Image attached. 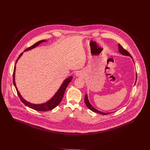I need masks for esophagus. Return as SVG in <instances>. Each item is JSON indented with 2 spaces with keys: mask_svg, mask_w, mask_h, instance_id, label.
<instances>
[{
  "mask_svg": "<svg viewBox=\"0 0 150 150\" xmlns=\"http://www.w3.org/2000/svg\"><path fill=\"white\" fill-rule=\"evenodd\" d=\"M79 74V73H78V74Z\"/></svg>",
  "mask_w": 150,
  "mask_h": 150,
  "instance_id": "obj_1",
  "label": "esophagus"
}]
</instances>
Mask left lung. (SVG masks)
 Wrapping results in <instances>:
<instances>
[{
	"label": "left lung",
	"instance_id": "obj_1",
	"mask_svg": "<svg viewBox=\"0 0 150 150\" xmlns=\"http://www.w3.org/2000/svg\"><path fill=\"white\" fill-rule=\"evenodd\" d=\"M118 49H119V52H120V53H121L122 55H124L130 56L132 59V57L131 56L130 54L126 50H125V49L123 48V47H122L121 45L120 44H118ZM84 101H85V103H86V105L88 107V109H90L91 110H92V111L93 112H96V113H100V114H101V115H108V114L110 113H103V112H100V111H98V110H96V109H95L90 104V103H89V101H88L87 95H86L85 96Z\"/></svg>",
	"mask_w": 150,
	"mask_h": 150
}]
</instances>
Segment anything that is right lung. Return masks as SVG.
<instances>
[{"label":"right lung","mask_w":150,"mask_h":150,"mask_svg":"<svg viewBox=\"0 0 150 150\" xmlns=\"http://www.w3.org/2000/svg\"><path fill=\"white\" fill-rule=\"evenodd\" d=\"M46 41V40H41L37 42H36L35 44L29 47L28 48H27V49H25L24 50V52H26L28 50H29L30 49H33L34 47H35L36 46H37L38 45L40 44L41 42H45ZM23 53H21L20 54V55L18 56V57L16 61V63L18 62V59L20 58V57L22 55ZM15 63V64H16ZM15 69H16V67L15 66V67H14V70H13V84L16 88V91H17V93H18V96L20 98V100L21 101V102L24 104L26 106H28L29 108H31V109H33L34 110H37V111H41V112H45V111H49V110H51L53 109L54 108H55V107H57V106L59 105V104L60 103V102L62 100V98L63 97V95H64V92H65V90L67 88L68 84H69V83L71 81V80L72 79V76H70L69 78H68L67 79L65 80L64 81V82L63 83V84L61 86V87H60V88L59 89V90L58 91V92L55 93V95L53 96L52 98H51L49 101H48L47 102L44 103V104H32V103H28L27 101H25L22 96L20 95L19 92L18 91V88L16 87V84H15Z\"/></svg>","instance_id":"1"}]
</instances>
